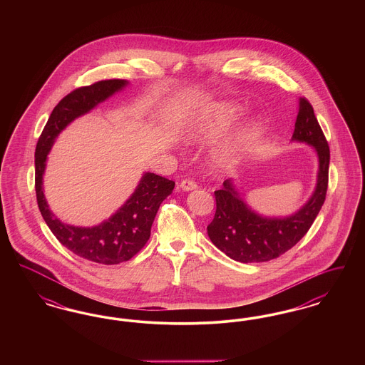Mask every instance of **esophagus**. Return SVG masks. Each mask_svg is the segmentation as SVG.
<instances>
[{
    "label": "esophagus",
    "mask_w": 365,
    "mask_h": 365,
    "mask_svg": "<svg viewBox=\"0 0 365 365\" xmlns=\"http://www.w3.org/2000/svg\"><path fill=\"white\" fill-rule=\"evenodd\" d=\"M179 187H180L183 191H190L195 190L198 186H197V183H195L194 180H191V179H185V180H182V182L179 183Z\"/></svg>",
    "instance_id": "obj_1"
}]
</instances>
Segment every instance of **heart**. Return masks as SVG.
Returning <instances> with one entry per match:
<instances>
[{
	"label": "heart",
	"instance_id": "heart-1",
	"mask_svg": "<svg viewBox=\"0 0 365 365\" xmlns=\"http://www.w3.org/2000/svg\"><path fill=\"white\" fill-rule=\"evenodd\" d=\"M240 115V109L232 104H220L209 108L198 115L187 127L186 133L190 139H208L217 135L234 122ZM253 133L252 127H243L219 146L216 161L223 168H234L246 149V145Z\"/></svg>",
	"mask_w": 365,
	"mask_h": 365
}]
</instances>
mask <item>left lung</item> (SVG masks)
Segmentation results:
<instances>
[{"instance_id":"obj_1","label":"left lung","mask_w":365,"mask_h":365,"mask_svg":"<svg viewBox=\"0 0 365 365\" xmlns=\"http://www.w3.org/2000/svg\"><path fill=\"white\" fill-rule=\"evenodd\" d=\"M293 140L313 146L319 158L317 182L311 198L295 213L267 217L256 213L243 200L231 179L215 191L216 213L207 227L212 243L232 260L262 262L277 259L292 249L311 228L324 204L329 186L330 148L312 105L299 98Z\"/></svg>"}]
</instances>
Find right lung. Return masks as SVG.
I'll return each mask as SVG.
<instances>
[{"label":"right lung","instance_id":"1","mask_svg":"<svg viewBox=\"0 0 365 365\" xmlns=\"http://www.w3.org/2000/svg\"><path fill=\"white\" fill-rule=\"evenodd\" d=\"M128 85L124 79L96 82L71 91L54 106L35 149V192L38 208L54 237L76 256L112 265L134 257L148 242L161 202L173 192L174 180L146 173L131 197L108 220L94 227H75L60 222L45 200L42 180L46 158L57 135L76 118Z\"/></svg>","mask_w":365,"mask_h":365}]
</instances>
